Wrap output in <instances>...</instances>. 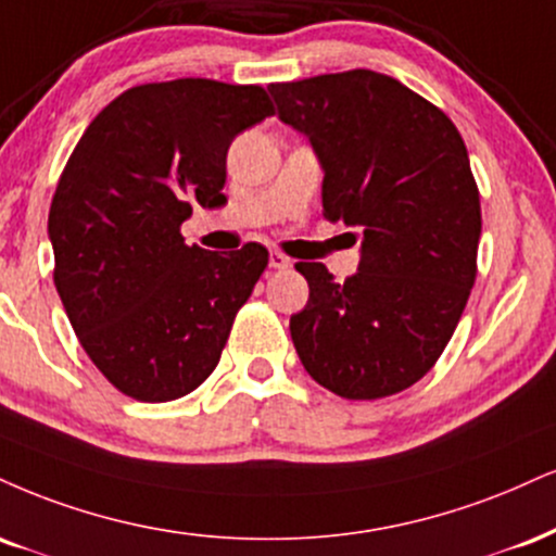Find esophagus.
<instances>
[{
    "label": "esophagus",
    "instance_id": "1",
    "mask_svg": "<svg viewBox=\"0 0 556 556\" xmlns=\"http://www.w3.org/2000/svg\"><path fill=\"white\" fill-rule=\"evenodd\" d=\"M269 266H271V269H287V266H290V258H287L285 253L271 251L269 253Z\"/></svg>",
    "mask_w": 556,
    "mask_h": 556
}]
</instances>
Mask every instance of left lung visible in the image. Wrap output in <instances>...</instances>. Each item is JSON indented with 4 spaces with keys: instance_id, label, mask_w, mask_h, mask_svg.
Returning <instances> with one entry per match:
<instances>
[{
    "instance_id": "left-lung-1",
    "label": "left lung",
    "mask_w": 556,
    "mask_h": 556,
    "mask_svg": "<svg viewBox=\"0 0 556 556\" xmlns=\"http://www.w3.org/2000/svg\"><path fill=\"white\" fill-rule=\"evenodd\" d=\"M279 118L324 170V214L363 232L357 274L339 285L300 261L311 295L290 318L311 378L342 399H383L427 376L477 279L481 206L451 118L370 70L269 85Z\"/></svg>"
}]
</instances>
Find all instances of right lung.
<instances>
[{"label": "right lung", "instance_id": "add662e5", "mask_svg": "<svg viewBox=\"0 0 556 556\" xmlns=\"http://www.w3.org/2000/svg\"><path fill=\"white\" fill-rule=\"evenodd\" d=\"M271 113L258 85H139L72 152L49 212L53 285L87 357L126 396L180 399L217 367L269 251H204L180 225L193 204L227 202V147Z\"/></svg>", "mask_w": 556, "mask_h": 556}]
</instances>
